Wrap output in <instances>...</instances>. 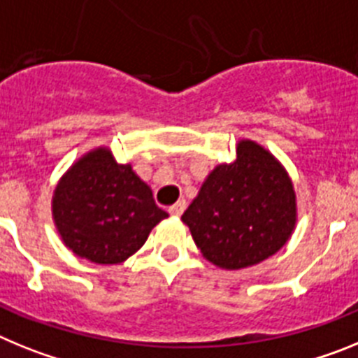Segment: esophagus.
I'll list each match as a JSON object with an SVG mask.
<instances>
[{
    "label": "esophagus",
    "instance_id": "34e87169",
    "mask_svg": "<svg viewBox=\"0 0 358 358\" xmlns=\"http://www.w3.org/2000/svg\"><path fill=\"white\" fill-rule=\"evenodd\" d=\"M186 210V202L185 201H177L173 206H170L169 213L172 215V217H181L182 211Z\"/></svg>",
    "mask_w": 358,
    "mask_h": 358
}]
</instances>
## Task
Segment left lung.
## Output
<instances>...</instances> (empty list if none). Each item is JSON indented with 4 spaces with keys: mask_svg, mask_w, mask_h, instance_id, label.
<instances>
[{
    "mask_svg": "<svg viewBox=\"0 0 358 358\" xmlns=\"http://www.w3.org/2000/svg\"><path fill=\"white\" fill-rule=\"evenodd\" d=\"M181 220L208 262L226 271L252 267L296 229L294 182L273 152L242 138L236 159L208 173Z\"/></svg>",
    "mask_w": 358,
    "mask_h": 358,
    "instance_id": "left-lung-1",
    "label": "left lung"
}]
</instances>
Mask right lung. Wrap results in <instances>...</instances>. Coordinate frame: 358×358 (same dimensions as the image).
I'll return each mask as SVG.
<instances>
[{"label": "right lung", "mask_w": 358, "mask_h": 358, "mask_svg": "<svg viewBox=\"0 0 358 358\" xmlns=\"http://www.w3.org/2000/svg\"><path fill=\"white\" fill-rule=\"evenodd\" d=\"M166 217L132 164L116 163L103 145L78 157L52 195V218L64 245L98 265L127 260Z\"/></svg>", "instance_id": "obj_1"}]
</instances>
